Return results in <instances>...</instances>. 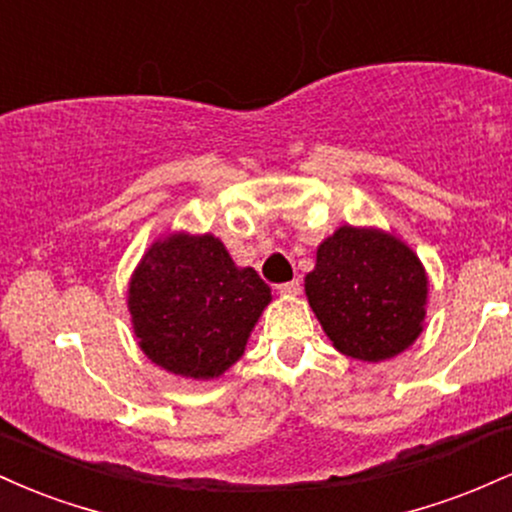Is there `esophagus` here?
I'll return each mask as SVG.
<instances>
[{
    "mask_svg": "<svg viewBox=\"0 0 512 512\" xmlns=\"http://www.w3.org/2000/svg\"><path fill=\"white\" fill-rule=\"evenodd\" d=\"M279 296H298L301 293V284L298 281H289V284H279L276 286Z\"/></svg>",
    "mask_w": 512,
    "mask_h": 512,
    "instance_id": "obj_1",
    "label": "esophagus"
}]
</instances>
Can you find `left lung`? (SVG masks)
<instances>
[{
    "label": "left lung",
    "instance_id": "obj_1",
    "mask_svg": "<svg viewBox=\"0 0 512 512\" xmlns=\"http://www.w3.org/2000/svg\"><path fill=\"white\" fill-rule=\"evenodd\" d=\"M305 296L334 349L380 363L424 332L428 276L395 233L346 223L317 245Z\"/></svg>",
    "mask_w": 512,
    "mask_h": 512
}]
</instances>
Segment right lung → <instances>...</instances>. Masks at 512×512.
I'll use <instances>...</instances> for the list:
<instances>
[{"mask_svg":"<svg viewBox=\"0 0 512 512\" xmlns=\"http://www.w3.org/2000/svg\"><path fill=\"white\" fill-rule=\"evenodd\" d=\"M269 303L272 289L260 274L238 267L211 233L154 240L127 289L139 349L158 368L192 380L226 373Z\"/></svg>","mask_w":512,"mask_h":512,"instance_id":"obj_1","label":"right lung"}]
</instances>
